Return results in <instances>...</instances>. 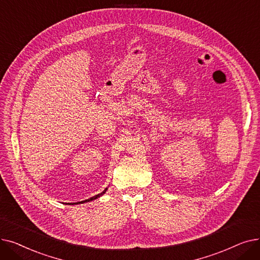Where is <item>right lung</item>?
<instances>
[{
	"label": "right lung",
	"instance_id": "add662e5",
	"mask_svg": "<svg viewBox=\"0 0 260 260\" xmlns=\"http://www.w3.org/2000/svg\"><path fill=\"white\" fill-rule=\"evenodd\" d=\"M107 191V188L102 192V193H98V194H96V196H94V197H92V198H90V199H88V200H85V201H81V202H77V203H84V202H88V201H92V200H95V199H97V198H100L101 196H103L105 192Z\"/></svg>",
	"mask_w": 260,
	"mask_h": 260
}]
</instances>
